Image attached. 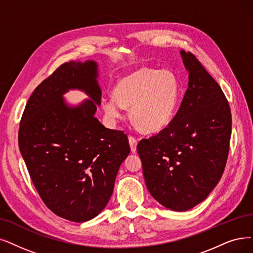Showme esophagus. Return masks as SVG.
Masks as SVG:
<instances>
[{"label":"esophagus","instance_id":"1","mask_svg":"<svg viewBox=\"0 0 253 253\" xmlns=\"http://www.w3.org/2000/svg\"><path fill=\"white\" fill-rule=\"evenodd\" d=\"M128 142H129V146H130V149H132V151H136L138 140L133 136H129L128 137Z\"/></svg>","mask_w":253,"mask_h":253}]
</instances>
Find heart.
<instances>
[{
	"mask_svg": "<svg viewBox=\"0 0 253 253\" xmlns=\"http://www.w3.org/2000/svg\"><path fill=\"white\" fill-rule=\"evenodd\" d=\"M179 92V83L172 72L143 67L121 78L114 95L105 97L102 105L111 123L123 117L124 107H130V117L139 127L155 133L172 120Z\"/></svg>",
	"mask_w": 253,
	"mask_h": 253,
	"instance_id": "heart-1",
	"label": "heart"
}]
</instances>
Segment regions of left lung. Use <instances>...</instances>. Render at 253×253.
I'll list each match as a JSON object with an SVG mask.
<instances>
[{"label": "left lung", "instance_id": "8db88e82", "mask_svg": "<svg viewBox=\"0 0 253 253\" xmlns=\"http://www.w3.org/2000/svg\"><path fill=\"white\" fill-rule=\"evenodd\" d=\"M189 73L173 119L137 145L146 187L169 210L188 211L204 201L226 165L231 113L221 87L192 53L180 52Z\"/></svg>", "mask_w": 253, "mask_h": 253}]
</instances>
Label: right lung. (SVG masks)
Instances as JSON below:
<instances>
[{
	"label": "right lung",
	"mask_w": 253,
	"mask_h": 253,
	"mask_svg": "<svg viewBox=\"0 0 253 253\" xmlns=\"http://www.w3.org/2000/svg\"><path fill=\"white\" fill-rule=\"evenodd\" d=\"M96 78L94 61L60 65L30 96L18 129L19 150L40 198L57 216L74 222L105 209L130 151L126 134L94 117L102 98ZM69 88L92 99L69 107L62 96Z\"/></svg>",
	"instance_id": "obj_1"
}]
</instances>
